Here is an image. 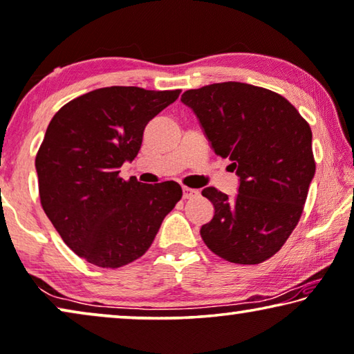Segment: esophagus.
Returning <instances> with one entry per match:
<instances>
[{
  "mask_svg": "<svg viewBox=\"0 0 354 354\" xmlns=\"http://www.w3.org/2000/svg\"><path fill=\"white\" fill-rule=\"evenodd\" d=\"M198 195V191H195V189L191 187H183V198H194Z\"/></svg>",
  "mask_w": 354,
  "mask_h": 354,
  "instance_id": "esophagus-1",
  "label": "esophagus"
}]
</instances>
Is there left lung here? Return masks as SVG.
<instances>
[{
	"mask_svg": "<svg viewBox=\"0 0 354 354\" xmlns=\"http://www.w3.org/2000/svg\"><path fill=\"white\" fill-rule=\"evenodd\" d=\"M211 147L240 178L229 198L202 191L214 216L200 235L223 259L251 266L281 250L297 225L315 176L312 129L286 98L245 82L209 84L183 93Z\"/></svg>",
	"mask_w": 354,
	"mask_h": 354,
	"instance_id": "obj_1",
	"label": "left lung"
}]
</instances>
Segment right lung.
<instances>
[{
    "instance_id": "add662e5",
    "label": "right lung",
    "mask_w": 354,
    "mask_h": 354,
    "mask_svg": "<svg viewBox=\"0 0 354 354\" xmlns=\"http://www.w3.org/2000/svg\"><path fill=\"white\" fill-rule=\"evenodd\" d=\"M179 93L97 88L66 103L47 127L35 162L42 209L63 241L93 266L118 268L143 256L183 197L175 181L119 176L138 154L147 122Z\"/></svg>"
}]
</instances>
